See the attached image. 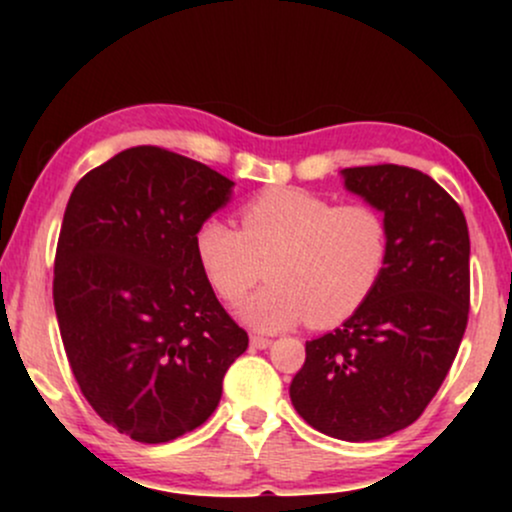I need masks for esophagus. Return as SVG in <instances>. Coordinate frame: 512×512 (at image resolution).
<instances>
[{"mask_svg": "<svg viewBox=\"0 0 512 512\" xmlns=\"http://www.w3.org/2000/svg\"><path fill=\"white\" fill-rule=\"evenodd\" d=\"M250 346H252V349H267V346H272V339L260 337V334H252Z\"/></svg>", "mask_w": 512, "mask_h": 512, "instance_id": "esophagus-1", "label": "esophagus"}]
</instances>
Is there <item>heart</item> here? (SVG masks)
I'll return each instance as SVG.
<instances>
[{"label": "heart", "instance_id": "heart-1", "mask_svg": "<svg viewBox=\"0 0 512 512\" xmlns=\"http://www.w3.org/2000/svg\"><path fill=\"white\" fill-rule=\"evenodd\" d=\"M195 257L211 291L243 301L262 274L269 284L240 305L262 332L301 325L327 330L349 320L378 289L390 257L385 219L366 204L274 187L240 209V231L209 216L195 231Z\"/></svg>", "mask_w": 512, "mask_h": 512}]
</instances>
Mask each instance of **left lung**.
<instances>
[{"instance_id":"left-lung-1","label":"left lung","mask_w":512,"mask_h":512,"mask_svg":"<svg viewBox=\"0 0 512 512\" xmlns=\"http://www.w3.org/2000/svg\"><path fill=\"white\" fill-rule=\"evenodd\" d=\"M342 178L383 211L390 257L363 308L305 342L289 395L320 433L366 443L414 424L455 361L469 315V231L460 204L421 170L383 163Z\"/></svg>"}]
</instances>
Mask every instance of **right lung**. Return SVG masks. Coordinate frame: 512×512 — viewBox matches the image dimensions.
Instances as JSON below:
<instances>
[{
    "mask_svg": "<svg viewBox=\"0 0 512 512\" xmlns=\"http://www.w3.org/2000/svg\"><path fill=\"white\" fill-rule=\"evenodd\" d=\"M236 182L204 163L134 146L76 182L52 298L69 366L96 414L139 443L195 431L248 349L195 257V231Z\"/></svg>",
    "mask_w": 512,
    "mask_h": 512,
    "instance_id": "obj_1",
    "label": "right lung"
}]
</instances>
